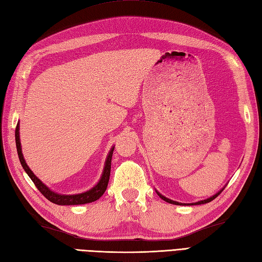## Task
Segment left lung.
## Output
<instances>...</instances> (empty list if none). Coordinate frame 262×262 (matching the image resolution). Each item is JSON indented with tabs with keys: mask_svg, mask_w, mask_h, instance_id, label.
Masks as SVG:
<instances>
[{
	"mask_svg": "<svg viewBox=\"0 0 262 262\" xmlns=\"http://www.w3.org/2000/svg\"><path fill=\"white\" fill-rule=\"evenodd\" d=\"M223 190V189H222ZM222 190L220 191V192H218L216 194H214L213 196H211V198H209V199H207V200H203V201H199V202H195V203H192V205H203V203H208V202H210V201H212L213 199H215L216 196H218L221 192H222ZM158 194H159V196L161 198V199H163L164 201H167V202H169V203H172V205H178V206H182L183 203H180V202H177V201H173V200H170V199H168V198H165V196H163L162 194H160L158 192Z\"/></svg>",
	"mask_w": 262,
	"mask_h": 262,
	"instance_id": "obj_1",
	"label": "left lung"
}]
</instances>
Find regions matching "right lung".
<instances>
[{"instance_id": "1", "label": "right lung", "mask_w": 262, "mask_h": 262, "mask_svg": "<svg viewBox=\"0 0 262 262\" xmlns=\"http://www.w3.org/2000/svg\"><path fill=\"white\" fill-rule=\"evenodd\" d=\"M15 143H16V150H17L18 159H20V162L22 164L24 171L27 172L28 176L31 178V180L33 181V183L35 184V187L37 188V190H39L40 192L44 196H46L49 201L53 202V203H55V205H59V206L84 205V203H90V202L98 200L99 198H101L102 195H103V193L105 192V190L107 188V183H109V179H110L111 160H112V155H113L114 148H112V150L109 153V156H107V158H106L103 174H102L101 179H100V181H99L97 186L92 188L91 190L86 191V192H84V193L73 194V195H62V194H57V193L53 192V191H51L47 186H44V184L35 177L33 172L30 170V168L28 167V164L25 163V160H24L23 155H22V150H21L20 133H18V124L16 125V129H15Z\"/></svg>"}]
</instances>
